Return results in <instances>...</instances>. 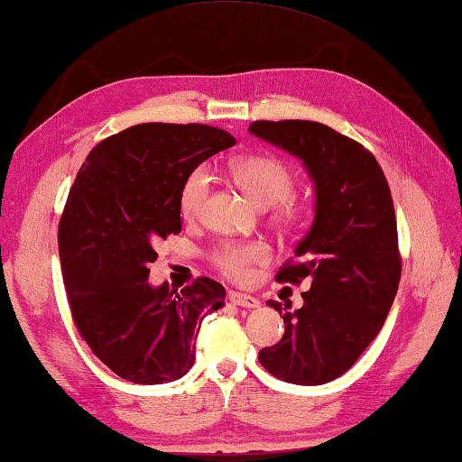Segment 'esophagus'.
Here are the masks:
<instances>
[{
  "mask_svg": "<svg viewBox=\"0 0 462 462\" xmlns=\"http://www.w3.org/2000/svg\"><path fill=\"white\" fill-rule=\"evenodd\" d=\"M227 299H229L233 304L243 306V309H259V306H261L259 299H254V296H251V294L237 292V291H231V292L227 294Z\"/></svg>",
  "mask_w": 462,
  "mask_h": 462,
  "instance_id": "34e87169",
  "label": "esophagus"
}]
</instances>
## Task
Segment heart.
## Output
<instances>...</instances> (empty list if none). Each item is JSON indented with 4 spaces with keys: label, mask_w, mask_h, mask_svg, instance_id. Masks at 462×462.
<instances>
[{
    "label": "heart",
    "mask_w": 462,
    "mask_h": 462,
    "mask_svg": "<svg viewBox=\"0 0 462 462\" xmlns=\"http://www.w3.org/2000/svg\"><path fill=\"white\" fill-rule=\"evenodd\" d=\"M231 178L259 205L273 208L271 223L282 233H300L312 221V203L292 196L296 173L284 160L271 153H253L235 160ZM211 191V173L205 166L193 168L181 181L178 193L180 215L186 221L201 217ZM211 264L233 281L249 279L254 266L271 261V251L259 241H225L209 254Z\"/></svg>",
    "instance_id": "heart-1"
}]
</instances>
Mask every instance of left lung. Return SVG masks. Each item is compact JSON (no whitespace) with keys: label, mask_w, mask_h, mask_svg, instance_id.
Returning <instances> with one entry per match:
<instances>
[{"label":"left lung","mask_w":462,"mask_h":462,"mask_svg":"<svg viewBox=\"0 0 462 462\" xmlns=\"http://www.w3.org/2000/svg\"><path fill=\"white\" fill-rule=\"evenodd\" d=\"M254 136L299 156L316 183V217L276 281L300 284L302 309L269 300L282 314L279 344L263 347L271 375L322 385L357 362L392 309L402 253L392 191L374 153L360 142L312 120H254Z\"/></svg>","instance_id":"left-lung-1"}]
</instances>
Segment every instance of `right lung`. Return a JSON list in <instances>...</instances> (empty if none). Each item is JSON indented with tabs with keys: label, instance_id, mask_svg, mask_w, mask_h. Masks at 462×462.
Returning <instances> with one entry per match:
<instances>
[{
	"label": "right lung",
	"instance_id": "right-lung-1",
	"mask_svg": "<svg viewBox=\"0 0 462 462\" xmlns=\"http://www.w3.org/2000/svg\"><path fill=\"white\" fill-rule=\"evenodd\" d=\"M208 125H136L90 150L59 221V257L73 322L90 352L132 383H163L196 362L201 320L225 289L199 276L152 289L160 239L181 231L178 193L203 160L235 146Z\"/></svg>",
	"mask_w": 462,
	"mask_h": 462
}]
</instances>
